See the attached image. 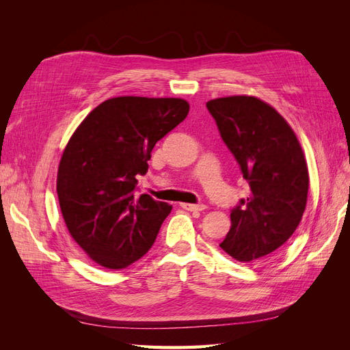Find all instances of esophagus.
<instances>
[{
    "mask_svg": "<svg viewBox=\"0 0 350 350\" xmlns=\"http://www.w3.org/2000/svg\"><path fill=\"white\" fill-rule=\"evenodd\" d=\"M181 207L185 210H189V211H201L206 208L204 204H189V203H181Z\"/></svg>",
    "mask_w": 350,
    "mask_h": 350,
    "instance_id": "34e87169",
    "label": "esophagus"
}]
</instances>
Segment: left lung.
<instances>
[{
	"label": "left lung",
	"mask_w": 350,
	"mask_h": 350,
	"mask_svg": "<svg viewBox=\"0 0 350 350\" xmlns=\"http://www.w3.org/2000/svg\"><path fill=\"white\" fill-rule=\"evenodd\" d=\"M206 107L250 185V196L230 210L220 248L243 262L267 257L305 211L310 178L301 144L283 116L257 98H219Z\"/></svg>",
	"instance_id": "obj_1"
}]
</instances>
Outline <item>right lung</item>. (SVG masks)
Returning a JSON list of instances; mask_svg holds the SVG:
<instances>
[{
	"label": "right lung",
	"instance_id": "obj_1",
	"mask_svg": "<svg viewBox=\"0 0 350 350\" xmlns=\"http://www.w3.org/2000/svg\"><path fill=\"white\" fill-rule=\"evenodd\" d=\"M175 98L121 96L102 102L62 153L57 193L71 237L107 269H125L149 251L172 206L137 196L154 144L185 120Z\"/></svg>",
	"mask_w": 350,
	"mask_h": 350
}]
</instances>
